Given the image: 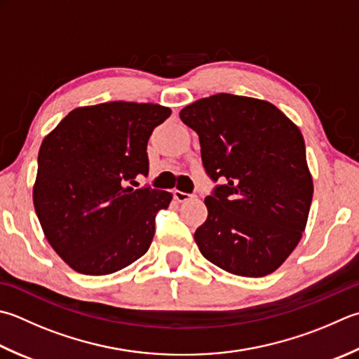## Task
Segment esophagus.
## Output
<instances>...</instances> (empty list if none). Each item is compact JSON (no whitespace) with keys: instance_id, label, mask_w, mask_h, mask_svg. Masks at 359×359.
Masks as SVG:
<instances>
[{"instance_id":"esophagus-1","label":"esophagus","mask_w":359,"mask_h":359,"mask_svg":"<svg viewBox=\"0 0 359 359\" xmlns=\"http://www.w3.org/2000/svg\"><path fill=\"white\" fill-rule=\"evenodd\" d=\"M174 198L175 201L179 202H187L193 198V194H188V193H184V191H179V189H175L174 191Z\"/></svg>"}]
</instances>
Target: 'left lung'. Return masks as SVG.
I'll return each mask as SVG.
<instances>
[{
    "mask_svg": "<svg viewBox=\"0 0 359 359\" xmlns=\"http://www.w3.org/2000/svg\"><path fill=\"white\" fill-rule=\"evenodd\" d=\"M199 135L213 180L207 221L196 230L201 254L241 277H264L292 254L306 227L313 175L300 129L276 105L217 93L180 110Z\"/></svg>",
    "mask_w": 359,
    "mask_h": 359,
    "instance_id": "1",
    "label": "left lung"
}]
</instances>
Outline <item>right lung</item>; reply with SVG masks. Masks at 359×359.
Returning <instances> with one entry per match:
<instances>
[{"label": "right lung", "mask_w": 359, "mask_h": 359, "mask_svg": "<svg viewBox=\"0 0 359 359\" xmlns=\"http://www.w3.org/2000/svg\"><path fill=\"white\" fill-rule=\"evenodd\" d=\"M171 109L114 101L77 107L41 142L32 199L48 243L69 268L109 276L143 257L172 194L133 189L147 140Z\"/></svg>", "instance_id": "right-lung-1"}]
</instances>
